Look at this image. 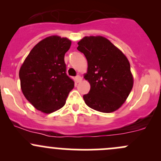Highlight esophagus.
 I'll return each instance as SVG.
<instances>
[{
  "mask_svg": "<svg viewBox=\"0 0 161 161\" xmlns=\"http://www.w3.org/2000/svg\"><path fill=\"white\" fill-rule=\"evenodd\" d=\"M82 80V77H81L80 75H77L75 77V82H77V83L80 82Z\"/></svg>",
  "mask_w": 161,
  "mask_h": 161,
  "instance_id": "1",
  "label": "esophagus"
}]
</instances>
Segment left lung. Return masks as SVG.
Wrapping results in <instances>:
<instances>
[{"mask_svg":"<svg viewBox=\"0 0 161 161\" xmlns=\"http://www.w3.org/2000/svg\"><path fill=\"white\" fill-rule=\"evenodd\" d=\"M78 45L88 63L84 79L90 84V90L83 96L86 104L103 113L117 111L127 100L134 83L129 60L101 36H85Z\"/></svg>","mask_w":161,"mask_h":161,"instance_id":"1","label":"left lung"}]
</instances>
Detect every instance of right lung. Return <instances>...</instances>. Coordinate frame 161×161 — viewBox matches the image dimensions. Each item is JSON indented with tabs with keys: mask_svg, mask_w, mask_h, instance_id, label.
I'll return each mask as SVG.
<instances>
[{
	"mask_svg": "<svg viewBox=\"0 0 161 161\" xmlns=\"http://www.w3.org/2000/svg\"><path fill=\"white\" fill-rule=\"evenodd\" d=\"M71 41L50 36L39 42L30 52L19 70L21 90L38 111L54 112L65 104L74 81L66 74L64 54Z\"/></svg>",
	"mask_w": 161,
	"mask_h": 161,
	"instance_id": "obj_1",
	"label": "right lung"
}]
</instances>
